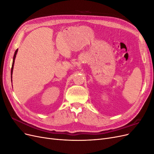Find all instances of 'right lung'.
Wrapping results in <instances>:
<instances>
[{
  "mask_svg": "<svg viewBox=\"0 0 154 154\" xmlns=\"http://www.w3.org/2000/svg\"><path fill=\"white\" fill-rule=\"evenodd\" d=\"M17 51L18 49H17L15 52V54L13 56V63H12V67H11V82H12V73H13V66H14V63H15V57H16V55L17 53Z\"/></svg>",
  "mask_w": 154,
  "mask_h": 154,
  "instance_id": "right-lung-1",
  "label": "right lung"
}]
</instances>
